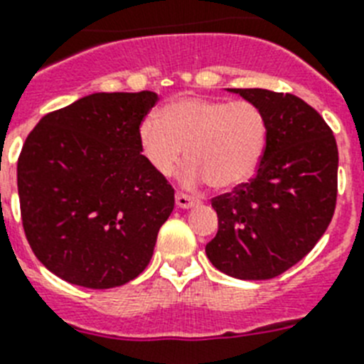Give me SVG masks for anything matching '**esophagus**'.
<instances>
[{"instance_id": "obj_1", "label": "esophagus", "mask_w": 364, "mask_h": 364, "mask_svg": "<svg viewBox=\"0 0 364 364\" xmlns=\"http://www.w3.org/2000/svg\"><path fill=\"white\" fill-rule=\"evenodd\" d=\"M198 203L196 198L188 196V194H183V192H177L176 194V205L181 207V209H191Z\"/></svg>"}]
</instances>
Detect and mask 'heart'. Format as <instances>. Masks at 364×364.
Wrapping results in <instances>:
<instances>
[{
    "instance_id": "heart-1",
    "label": "heart",
    "mask_w": 364,
    "mask_h": 364,
    "mask_svg": "<svg viewBox=\"0 0 364 364\" xmlns=\"http://www.w3.org/2000/svg\"><path fill=\"white\" fill-rule=\"evenodd\" d=\"M267 114L252 102L215 97H176L139 125V146L161 176L172 173L187 148L188 161L177 177L194 188L209 181L229 191L248 183L267 154Z\"/></svg>"
}]
</instances>
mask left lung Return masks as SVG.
Returning <instances> with one entry per match:
<instances>
[{
    "instance_id": "1",
    "label": "left lung",
    "mask_w": 364,
    "mask_h": 364,
    "mask_svg": "<svg viewBox=\"0 0 364 364\" xmlns=\"http://www.w3.org/2000/svg\"><path fill=\"white\" fill-rule=\"evenodd\" d=\"M267 114L270 135L257 173L213 198L218 233L209 261L237 279H272L314 248L337 203L338 149L322 116L292 94L228 88Z\"/></svg>"
}]
</instances>
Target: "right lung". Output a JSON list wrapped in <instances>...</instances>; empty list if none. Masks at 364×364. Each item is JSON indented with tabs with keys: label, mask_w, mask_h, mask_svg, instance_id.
Wrapping results in <instances>:
<instances>
[{
	"label": "right lung",
	"mask_w": 364,
	"mask_h": 364,
	"mask_svg": "<svg viewBox=\"0 0 364 364\" xmlns=\"http://www.w3.org/2000/svg\"><path fill=\"white\" fill-rule=\"evenodd\" d=\"M157 94L96 92L46 114L18 159L21 224L36 259L87 289L135 279L173 210V188L140 154Z\"/></svg>",
	"instance_id": "obj_1"
}]
</instances>
